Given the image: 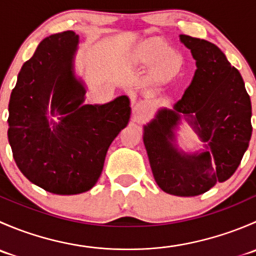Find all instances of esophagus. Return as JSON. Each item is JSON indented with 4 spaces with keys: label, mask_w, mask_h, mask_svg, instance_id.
Masks as SVG:
<instances>
[{
    "label": "esophagus",
    "mask_w": 256,
    "mask_h": 256,
    "mask_svg": "<svg viewBox=\"0 0 256 256\" xmlns=\"http://www.w3.org/2000/svg\"><path fill=\"white\" fill-rule=\"evenodd\" d=\"M144 109H146L144 104H142V102H138V104L135 105V108H134V112L138 114V115H141V114L144 112Z\"/></svg>",
    "instance_id": "esophagus-1"
}]
</instances>
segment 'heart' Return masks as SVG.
Returning a JSON list of instances; mask_svg holds the SVG:
<instances>
[{
  "mask_svg": "<svg viewBox=\"0 0 256 256\" xmlns=\"http://www.w3.org/2000/svg\"><path fill=\"white\" fill-rule=\"evenodd\" d=\"M132 60L141 66H151L150 78L157 84L167 82L180 76L183 69V56L161 37H148L140 40L132 49Z\"/></svg>",
  "mask_w": 256,
  "mask_h": 256,
  "instance_id": "b5f03b06",
  "label": "heart"
}]
</instances>
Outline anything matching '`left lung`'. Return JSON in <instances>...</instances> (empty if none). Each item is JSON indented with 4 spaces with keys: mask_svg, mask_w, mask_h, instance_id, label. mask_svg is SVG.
<instances>
[{
    "mask_svg": "<svg viewBox=\"0 0 256 256\" xmlns=\"http://www.w3.org/2000/svg\"><path fill=\"white\" fill-rule=\"evenodd\" d=\"M196 60L194 76L174 109H160L144 126L154 180L164 192L193 197L233 176L252 138V102L244 80L226 54L208 40L180 34ZM184 118L205 150L190 154L176 144Z\"/></svg>",
    "mask_w": 256,
    "mask_h": 256,
    "instance_id": "obj_1",
    "label": "left lung"
}]
</instances>
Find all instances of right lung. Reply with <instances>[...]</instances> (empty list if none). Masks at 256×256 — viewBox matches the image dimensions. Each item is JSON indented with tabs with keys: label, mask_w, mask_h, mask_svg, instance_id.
<instances>
[{
	"label": "right lung",
	"mask_w": 256,
	"mask_h": 256,
	"mask_svg": "<svg viewBox=\"0 0 256 256\" xmlns=\"http://www.w3.org/2000/svg\"><path fill=\"white\" fill-rule=\"evenodd\" d=\"M78 44L73 30L44 38L20 68L10 98L7 135L14 161L30 182L54 194L94 187L109 146L131 115L126 95L84 104L86 89L74 69Z\"/></svg>",
	"instance_id": "obj_1"
}]
</instances>
